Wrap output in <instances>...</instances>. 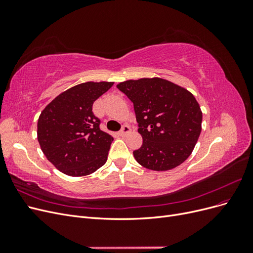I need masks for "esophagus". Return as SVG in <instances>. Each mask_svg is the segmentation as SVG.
I'll list each match as a JSON object with an SVG mask.
<instances>
[{
	"label": "esophagus",
	"instance_id": "34e87169",
	"mask_svg": "<svg viewBox=\"0 0 253 253\" xmlns=\"http://www.w3.org/2000/svg\"><path fill=\"white\" fill-rule=\"evenodd\" d=\"M129 132H131V128H129V126H124L121 127V129L119 131V135L120 136H126V134H128Z\"/></svg>",
	"mask_w": 253,
	"mask_h": 253
}]
</instances>
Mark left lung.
<instances>
[{"mask_svg": "<svg viewBox=\"0 0 253 253\" xmlns=\"http://www.w3.org/2000/svg\"><path fill=\"white\" fill-rule=\"evenodd\" d=\"M117 88L134 104L142 145L133 152L137 163L167 171L190 156L202 131L200 104L189 90L162 78L121 82Z\"/></svg>", "mask_w": 253, "mask_h": 253, "instance_id": "obj_1", "label": "left lung"}]
</instances>
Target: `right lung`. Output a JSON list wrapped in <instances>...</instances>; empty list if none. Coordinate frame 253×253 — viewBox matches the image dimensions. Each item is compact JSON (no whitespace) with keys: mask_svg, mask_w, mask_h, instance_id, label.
<instances>
[{"mask_svg":"<svg viewBox=\"0 0 253 253\" xmlns=\"http://www.w3.org/2000/svg\"><path fill=\"white\" fill-rule=\"evenodd\" d=\"M113 82H85L68 88L45 108L38 120V141L49 162L70 176H84L102 167L113 137L101 131L93 103Z\"/></svg>","mask_w":253,"mask_h":253,"instance_id":"add662e5","label":"right lung"}]
</instances>
